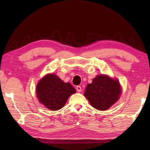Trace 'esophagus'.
I'll list each match as a JSON object with an SVG mask.
<instances>
[{"label": "esophagus", "instance_id": "1", "mask_svg": "<svg viewBox=\"0 0 150 150\" xmlns=\"http://www.w3.org/2000/svg\"><path fill=\"white\" fill-rule=\"evenodd\" d=\"M76 89H77L78 92H81V87L79 85H78V86H77V87H76Z\"/></svg>", "mask_w": 150, "mask_h": 150}]
</instances>
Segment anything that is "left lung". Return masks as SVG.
Segmentation results:
<instances>
[{
	"instance_id": "obj_1",
	"label": "left lung",
	"mask_w": 150,
	"mask_h": 150,
	"mask_svg": "<svg viewBox=\"0 0 150 150\" xmlns=\"http://www.w3.org/2000/svg\"><path fill=\"white\" fill-rule=\"evenodd\" d=\"M84 96L91 106L99 110H106L116 103L120 96L121 87L117 79L99 75L86 87Z\"/></svg>"
}]
</instances>
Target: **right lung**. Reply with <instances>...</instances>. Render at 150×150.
<instances>
[{
  "label": "right lung",
  "mask_w": 150,
  "mask_h": 150,
  "mask_svg": "<svg viewBox=\"0 0 150 150\" xmlns=\"http://www.w3.org/2000/svg\"><path fill=\"white\" fill-rule=\"evenodd\" d=\"M75 92L69 83H64L53 73L45 75L36 86V95L40 103L54 111L63 108L68 98Z\"/></svg>",
  "instance_id": "right-lung-1"
}]
</instances>
